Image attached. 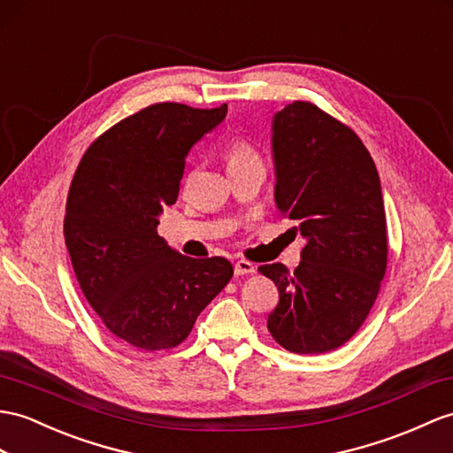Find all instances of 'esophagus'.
Listing matches in <instances>:
<instances>
[{"instance_id":"34e87169","label":"esophagus","mask_w":453,"mask_h":453,"mask_svg":"<svg viewBox=\"0 0 453 453\" xmlns=\"http://www.w3.org/2000/svg\"><path fill=\"white\" fill-rule=\"evenodd\" d=\"M257 271V267L253 263L246 261V259H240L234 263V274L236 277H244V274H253Z\"/></svg>"}]
</instances>
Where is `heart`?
Here are the masks:
<instances>
[{
  "label": "heart",
  "mask_w": 453,
  "mask_h": 453,
  "mask_svg": "<svg viewBox=\"0 0 453 453\" xmlns=\"http://www.w3.org/2000/svg\"><path fill=\"white\" fill-rule=\"evenodd\" d=\"M225 161H226L228 171L236 167H244V165H250V163H261L257 151L253 150L246 140L230 142V146L225 151Z\"/></svg>",
  "instance_id": "obj_1"
}]
</instances>
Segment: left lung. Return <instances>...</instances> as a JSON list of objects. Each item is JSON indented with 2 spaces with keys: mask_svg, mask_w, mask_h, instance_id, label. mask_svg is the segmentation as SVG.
<instances>
[{
  "mask_svg": "<svg viewBox=\"0 0 453 453\" xmlns=\"http://www.w3.org/2000/svg\"><path fill=\"white\" fill-rule=\"evenodd\" d=\"M279 211L307 240L290 273L259 271L279 288L267 328L294 354H325L354 336L377 300L388 259L380 179L354 130L310 102L273 119Z\"/></svg>",
  "mask_w": 453,
  "mask_h": 453,
  "instance_id": "1",
  "label": "left lung"
}]
</instances>
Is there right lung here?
I'll return each instance as SVG.
<instances>
[{
	"instance_id": "1",
	"label": "right lung",
	"mask_w": 453,
	"mask_h": 453,
	"mask_svg": "<svg viewBox=\"0 0 453 453\" xmlns=\"http://www.w3.org/2000/svg\"><path fill=\"white\" fill-rule=\"evenodd\" d=\"M225 117L226 104H153L104 132L73 176L65 244L76 280L109 333L130 346L176 348L233 279L228 259L186 257L157 234L186 156Z\"/></svg>"
}]
</instances>
